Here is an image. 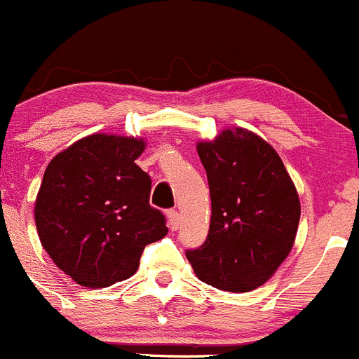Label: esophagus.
I'll use <instances>...</instances> for the list:
<instances>
[{"label":"esophagus","instance_id":"34e87169","mask_svg":"<svg viewBox=\"0 0 359 359\" xmlns=\"http://www.w3.org/2000/svg\"><path fill=\"white\" fill-rule=\"evenodd\" d=\"M167 222H169V227L172 229V231H176V229L180 227V224H182V217H180V211H177V210L167 211Z\"/></svg>","mask_w":359,"mask_h":359}]
</instances>
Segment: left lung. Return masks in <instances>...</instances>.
<instances>
[{"label": "left lung", "instance_id": "8db88e82", "mask_svg": "<svg viewBox=\"0 0 359 359\" xmlns=\"http://www.w3.org/2000/svg\"><path fill=\"white\" fill-rule=\"evenodd\" d=\"M211 194L204 245L187 252L199 280L229 292L266 284L291 254L298 190L271 144L241 126L196 144Z\"/></svg>", "mask_w": 359, "mask_h": 359}]
</instances>
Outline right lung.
Returning a JSON list of instances; mask_svg holds the SVG:
<instances>
[{
    "label": "right lung",
    "instance_id": "1",
    "mask_svg": "<svg viewBox=\"0 0 359 359\" xmlns=\"http://www.w3.org/2000/svg\"><path fill=\"white\" fill-rule=\"evenodd\" d=\"M142 137L93 134L57 153L35 201L42 247L75 284L90 289L130 278L146 245L169 233L149 206L151 180L135 163Z\"/></svg>",
    "mask_w": 359,
    "mask_h": 359
}]
</instances>
